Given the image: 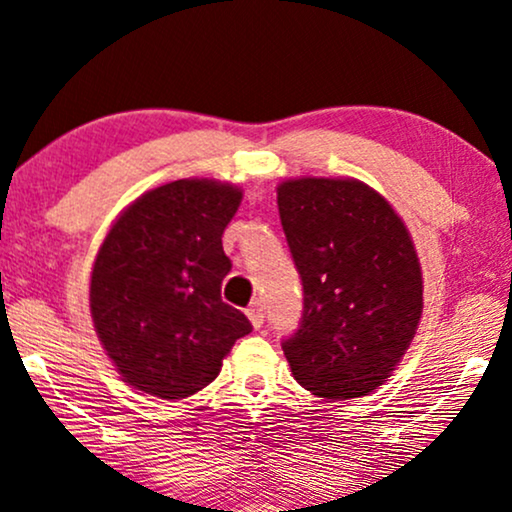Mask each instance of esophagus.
Instances as JSON below:
<instances>
[{
    "instance_id": "1",
    "label": "esophagus",
    "mask_w": 512,
    "mask_h": 512,
    "mask_svg": "<svg viewBox=\"0 0 512 512\" xmlns=\"http://www.w3.org/2000/svg\"><path fill=\"white\" fill-rule=\"evenodd\" d=\"M245 314H248V319L252 323V328H262L264 323V309H262V302H252L248 309H245Z\"/></svg>"
}]
</instances>
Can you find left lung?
Masks as SVG:
<instances>
[{
    "label": "left lung",
    "mask_w": 512,
    "mask_h": 512,
    "mask_svg": "<svg viewBox=\"0 0 512 512\" xmlns=\"http://www.w3.org/2000/svg\"><path fill=\"white\" fill-rule=\"evenodd\" d=\"M276 193L304 295L302 321L283 340V354L316 397H361L390 378L423 312L409 231L357 179H288Z\"/></svg>",
    "instance_id": "obj_1"
}]
</instances>
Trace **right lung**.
Returning a JSON list of instances; mask_svg holds the SVG:
<instances>
[{"mask_svg":"<svg viewBox=\"0 0 512 512\" xmlns=\"http://www.w3.org/2000/svg\"><path fill=\"white\" fill-rule=\"evenodd\" d=\"M243 193L212 179L146 191L111 226L96 255L89 307L125 383L160 399L210 385L248 316L222 300L231 271L222 234Z\"/></svg>","mask_w":512,"mask_h":512,"instance_id":"right-lung-1","label":"right lung"}]
</instances>
